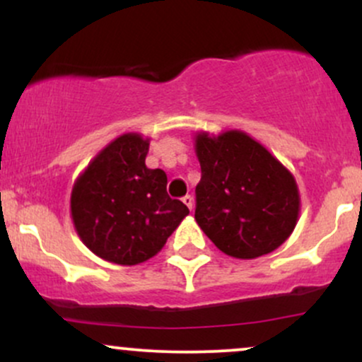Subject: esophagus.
<instances>
[{
	"label": "esophagus",
	"instance_id": "34e87169",
	"mask_svg": "<svg viewBox=\"0 0 362 362\" xmlns=\"http://www.w3.org/2000/svg\"><path fill=\"white\" fill-rule=\"evenodd\" d=\"M182 201H184V204H185L187 207H189L190 211L194 209V197H192V195H185V197L182 199Z\"/></svg>",
	"mask_w": 362,
	"mask_h": 362
}]
</instances>
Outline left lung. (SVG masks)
<instances>
[{
	"instance_id": "8db88e82",
	"label": "left lung",
	"mask_w": 362,
	"mask_h": 362,
	"mask_svg": "<svg viewBox=\"0 0 362 362\" xmlns=\"http://www.w3.org/2000/svg\"><path fill=\"white\" fill-rule=\"evenodd\" d=\"M201 182L195 221L226 255L250 260L279 248L293 233L301 201L293 173L247 132L195 134Z\"/></svg>"
}]
</instances>
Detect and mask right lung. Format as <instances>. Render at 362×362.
<instances>
[{"mask_svg":"<svg viewBox=\"0 0 362 362\" xmlns=\"http://www.w3.org/2000/svg\"><path fill=\"white\" fill-rule=\"evenodd\" d=\"M149 139L126 132L74 180L71 219L86 248L117 265L155 257L189 214L167 194V173L146 167Z\"/></svg>","mask_w":362,"mask_h":362,"instance_id":"1","label":"right lung"}]
</instances>
